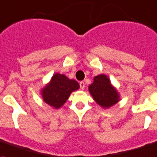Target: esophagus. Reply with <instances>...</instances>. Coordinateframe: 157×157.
<instances>
[{
  "label": "esophagus",
  "mask_w": 157,
  "mask_h": 157,
  "mask_svg": "<svg viewBox=\"0 0 157 157\" xmlns=\"http://www.w3.org/2000/svg\"><path fill=\"white\" fill-rule=\"evenodd\" d=\"M79 86H80V89H81V90H83V89L85 88V83H84L83 81H82V82H80V83H79Z\"/></svg>",
  "instance_id": "esophagus-1"
}]
</instances>
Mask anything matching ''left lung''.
I'll return each mask as SVG.
<instances>
[{"instance_id":"obj_1","label":"left lung","mask_w":157,"mask_h":157,"mask_svg":"<svg viewBox=\"0 0 157 157\" xmlns=\"http://www.w3.org/2000/svg\"><path fill=\"white\" fill-rule=\"evenodd\" d=\"M90 94L97 104L104 108H109L119 101V94L113 88L107 76L100 74L94 78V83L89 87Z\"/></svg>"}]
</instances>
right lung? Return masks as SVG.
I'll return each instance as SVG.
<instances>
[{"instance_id": "1", "label": "right lung", "mask_w": 157, "mask_h": 157, "mask_svg": "<svg viewBox=\"0 0 157 157\" xmlns=\"http://www.w3.org/2000/svg\"><path fill=\"white\" fill-rule=\"evenodd\" d=\"M78 88L77 81L68 79L63 74H56L50 83L42 90V97L47 104L58 109L66 102L71 93Z\"/></svg>"}]
</instances>
